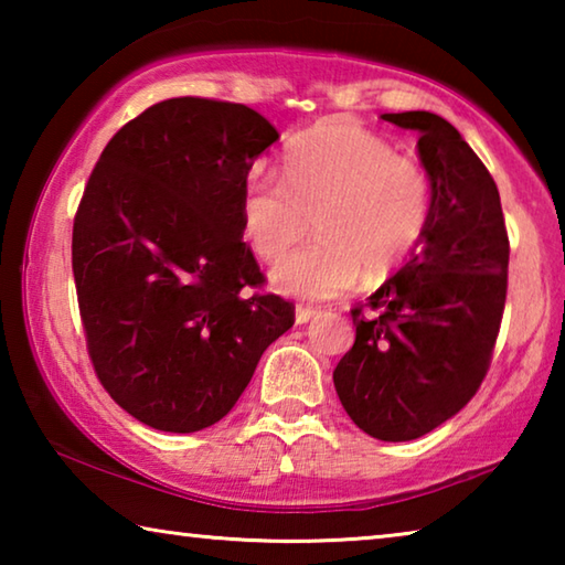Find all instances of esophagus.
Returning a JSON list of instances; mask_svg holds the SVG:
<instances>
[{
  "label": "esophagus",
  "instance_id": "esophagus-1",
  "mask_svg": "<svg viewBox=\"0 0 565 565\" xmlns=\"http://www.w3.org/2000/svg\"><path fill=\"white\" fill-rule=\"evenodd\" d=\"M313 317H317V309H313V306H296V323H299V327L301 323H309Z\"/></svg>",
  "mask_w": 565,
  "mask_h": 565
}]
</instances>
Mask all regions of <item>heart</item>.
I'll return each instance as SVG.
<instances>
[{"label":"heart","instance_id":"heart-1","mask_svg":"<svg viewBox=\"0 0 565 565\" xmlns=\"http://www.w3.org/2000/svg\"><path fill=\"white\" fill-rule=\"evenodd\" d=\"M434 186L416 164L351 121H321L284 151L281 179L254 174L242 228L262 262H276L309 232L317 238L276 266V291L327 301L398 269L426 236Z\"/></svg>","mask_w":565,"mask_h":565}]
</instances>
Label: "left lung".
<instances>
[{"mask_svg":"<svg viewBox=\"0 0 565 565\" xmlns=\"http://www.w3.org/2000/svg\"><path fill=\"white\" fill-rule=\"evenodd\" d=\"M384 119L418 131L434 216L404 269L351 309L356 341L333 386L361 431L414 441L458 414L489 374L511 246L499 186L456 127L431 111Z\"/></svg>","mask_w":565,"mask_h":565,"instance_id":"1","label":"left lung"}]
</instances>
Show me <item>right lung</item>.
<instances>
[{"mask_svg":"<svg viewBox=\"0 0 565 565\" xmlns=\"http://www.w3.org/2000/svg\"><path fill=\"white\" fill-rule=\"evenodd\" d=\"M279 139L259 111L177 97L124 124L74 216L72 271L104 391L141 424L222 420L294 303L262 289L242 228L248 169Z\"/></svg>","mask_w":565,"mask_h":565,"instance_id":"right-lung-1","label":"right lung"}]
</instances>
